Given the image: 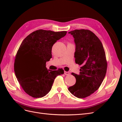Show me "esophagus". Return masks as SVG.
<instances>
[{
	"mask_svg": "<svg viewBox=\"0 0 122 122\" xmlns=\"http://www.w3.org/2000/svg\"><path fill=\"white\" fill-rule=\"evenodd\" d=\"M65 74L66 75H70V72H66V71H65Z\"/></svg>",
	"mask_w": 122,
	"mask_h": 122,
	"instance_id": "1",
	"label": "esophagus"
}]
</instances>
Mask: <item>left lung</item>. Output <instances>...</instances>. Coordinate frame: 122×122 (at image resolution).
<instances>
[{"label": "left lung", "mask_w": 122, "mask_h": 122, "mask_svg": "<svg viewBox=\"0 0 122 122\" xmlns=\"http://www.w3.org/2000/svg\"><path fill=\"white\" fill-rule=\"evenodd\" d=\"M68 33L74 38L75 62L81 66L79 74L72 73L76 81L68 90L74 96L84 98L96 91L104 80L107 67L105 51L100 40L89 30Z\"/></svg>", "instance_id": "left-lung-1"}]
</instances>
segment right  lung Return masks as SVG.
Returning <instances> with one entry per match:
<instances>
[{
    "label": "right lung",
    "mask_w": 122,
    "mask_h": 122,
    "mask_svg": "<svg viewBox=\"0 0 122 122\" xmlns=\"http://www.w3.org/2000/svg\"><path fill=\"white\" fill-rule=\"evenodd\" d=\"M67 32L39 29L27 36L20 45L15 56L14 71L21 87L32 97L45 96L51 90L55 77L64 73L62 69L47 70L46 63L52 57L53 44ZM28 60L34 67L31 70H25L23 63Z\"/></svg>",
    "instance_id": "1"
}]
</instances>
